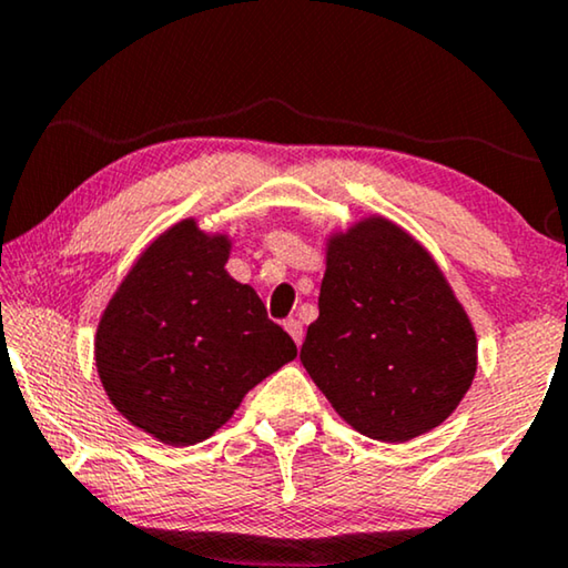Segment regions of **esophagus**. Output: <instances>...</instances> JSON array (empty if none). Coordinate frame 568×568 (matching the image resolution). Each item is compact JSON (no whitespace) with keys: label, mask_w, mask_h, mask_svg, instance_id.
Here are the masks:
<instances>
[{"label":"esophagus","mask_w":568,"mask_h":568,"mask_svg":"<svg viewBox=\"0 0 568 568\" xmlns=\"http://www.w3.org/2000/svg\"><path fill=\"white\" fill-rule=\"evenodd\" d=\"M283 327H285V332H288L293 339H296V345L304 343V324H301L298 320H293V316H291V320L283 322Z\"/></svg>","instance_id":"obj_1"}]
</instances>
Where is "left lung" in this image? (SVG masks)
Returning a JSON list of instances; mask_svg holds the SVG:
<instances>
[{
	"label": "left lung",
	"instance_id": "left-lung-1",
	"mask_svg": "<svg viewBox=\"0 0 568 568\" xmlns=\"http://www.w3.org/2000/svg\"><path fill=\"white\" fill-rule=\"evenodd\" d=\"M301 363L345 423L403 444L455 413L478 339L434 256L374 215L327 241L320 320Z\"/></svg>",
	"mask_w": 568,
	"mask_h": 568
}]
</instances>
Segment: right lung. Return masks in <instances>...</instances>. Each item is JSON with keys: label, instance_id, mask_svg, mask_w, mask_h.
Here are the masks:
<instances>
[{"label": "right lung", "instance_id": "right-lung-1", "mask_svg": "<svg viewBox=\"0 0 568 568\" xmlns=\"http://www.w3.org/2000/svg\"><path fill=\"white\" fill-rule=\"evenodd\" d=\"M229 254V236L176 223L142 252L98 324L111 405L171 447L213 436L248 389L298 355L252 285L225 272Z\"/></svg>", "mask_w": 568, "mask_h": 568}]
</instances>
